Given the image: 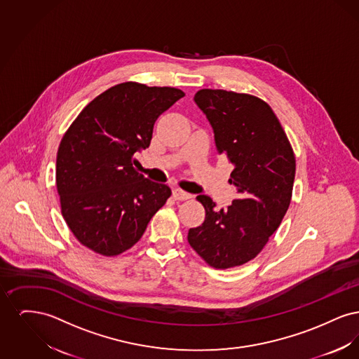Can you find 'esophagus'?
<instances>
[{"label":"esophagus","instance_id":"esophagus-1","mask_svg":"<svg viewBox=\"0 0 359 359\" xmlns=\"http://www.w3.org/2000/svg\"><path fill=\"white\" fill-rule=\"evenodd\" d=\"M191 196H192L191 194H188V192L180 189V188L173 189V199H175V201H187Z\"/></svg>","mask_w":359,"mask_h":359}]
</instances>
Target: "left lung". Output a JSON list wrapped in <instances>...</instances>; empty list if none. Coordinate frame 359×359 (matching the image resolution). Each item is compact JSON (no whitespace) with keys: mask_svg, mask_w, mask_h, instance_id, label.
Returning a JSON list of instances; mask_svg holds the SVG:
<instances>
[{"mask_svg":"<svg viewBox=\"0 0 359 359\" xmlns=\"http://www.w3.org/2000/svg\"><path fill=\"white\" fill-rule=\"evenodd\" d=\"M210 121L218 154L234 165L229 183L238 199L217 210L207 195L205 222L188 231V243L215 269L256 258L283 221L292 199L296 160L272 107L261 98L202 88L194 97Z\"/></svg>","mask_w":359,"mask_h":359,"instance_id":"obj_1","label":"left lung"}]
</instances>
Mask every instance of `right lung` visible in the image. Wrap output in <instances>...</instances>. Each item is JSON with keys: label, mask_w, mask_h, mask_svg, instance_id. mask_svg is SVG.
<instances>
[{"label": "right lung", "mask_w": 359, "mask_h": 359, "mask_svg": "<svg viewBox=\"0 0 359 359\" xmlns=\"http://www.w3.org/2000/svg\"><path fill=\"white\" fill-rule=\"evenodd\" d=\"M184 97L175 87L123 82L103 91L69 125L56 157L60 210L87 249L118 256L142 237L171 188L135 170L156 120Z\"/></svg>", "instance_id": "right-lung-1"}]
</instances>
